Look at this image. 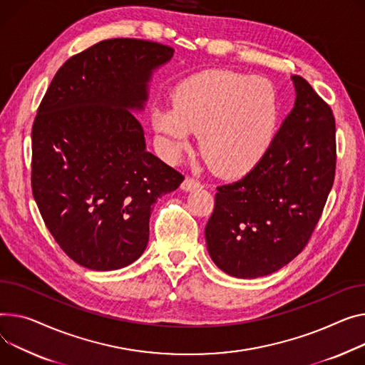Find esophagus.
Segmentation results:
<instances>
[{
  "mask_svg": "<svg viewBox=\"0 0 365 365\" xmlns=\"http://www.w3.org/2000/svg\"><path fill=\"white\" fill-rule=\"evenodd\" d=\"M201 187H202V185L198 180L192 179V178H186L182 183V189L186 190V192H192V190H197V189H201Z\"/></svg>",
  "mask_w": 365,
  "mask_h": 365,
  "instance_id": "esophagus-1",
  "label": "esophagus"
}]
</instances>
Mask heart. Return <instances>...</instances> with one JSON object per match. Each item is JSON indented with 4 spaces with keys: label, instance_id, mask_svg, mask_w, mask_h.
Segmentation results:
<instances>
[{
    "label": "heart",
    "instance_id": "heart-1",
    "mask_svg": "<svg viewBox=\"0 0 365 365\" xmlns=\"http://www.w3.org/2000/svg\"><path fill=\"white\" fill-rule=\"evenodd\" d=\"M279 96L270 81L230 70H204L182 81L173 107H155L151 125L164 153L179 160L200 135L210 165L226 178L250 173L269 153L279 125Z\"/></svg>",
    "mask_w": 365,
    "mask_h": 365
}]
</instances>
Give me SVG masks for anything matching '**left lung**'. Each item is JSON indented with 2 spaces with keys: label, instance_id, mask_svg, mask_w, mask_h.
<instances>
[{
  "label": "left lung",
  "instance_id": "obj_1",
  "mask_svg": "<svg viewBox=\"0 0 365 365\" xmlns=\"http://www.w3.org/2000/svg\"><path fill=\"white\" fill-rule=\"evenodd\" d=\"M295 106L261 163L217 187L205 226L218 269L237 279L280 270L307 245L334 180L336 126L330 107L301 76Z\"/></svg>",
  "mask_w": 365,
  "mask_h": 365
}]
</instances>
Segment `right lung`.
Masks as SVG:
<instances>
[{
  "mask_svg": "<svg viewBox=\"0 0 365 365\" xmlns=\"http://www.w3.org/2000/svg\"><path fill=\"white\" fill-rule=\"evenodd\" d=\"M173 48L101 41L68 58L32 128V192L60 248L95 272L118 270L148 245L153 205L183 176L147 151L143 111Z\"/></svg>",
  "mask_w": 365,
  "mask_h": 365,
  "instance_id": "obj_1",
  "label": "right lung"
}]
</instances>
